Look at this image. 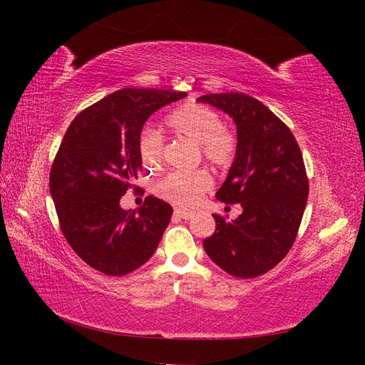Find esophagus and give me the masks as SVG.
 Here are the masks:
<instances>
[{
  "instance_id": "1",
  "label": "esophagus",
  "mask_w": 365,
  "mask_h": 365,
  "mask_svg": "<svg viewBox=\"0 0 365 365\" xmlns=\"http://www.w3.org/2000/svg\"><path fill=\"white\" fill-rule=\"evenodd\" d=\"M174 215L178 216V218H182V220H190V218H192V216H195V212L183 210V208H175Z\"/></svg>"
}]
</instances>
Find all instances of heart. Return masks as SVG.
Here are the masks:
<instances>
[{"instance_id": "1", "label": "heart", "mask_w": 365, "mask_h": 365, "mask_svg": "<svg viewBox=\"0 0 365 365\" xmlns=\"http://www.w3.org/2000/svg\"><path fill=\"white\" fill-rule=\"evenodd\" d=\"M168 127L178 136L197 141L202 157L216 168L232 165L237 153V138L224 127L221 115L204 105L187 103L168 115ZM138 147L145 165L157 168L165 160V139L150 127L139 133ZM212 177L205 169L173 170L158 183V195L175 205H191L210 190Z\"/></svg>"}]
</instances>
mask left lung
<instances>
[{"instance_id": "1", "label": "left lung", "mask_w": 365, "mask_h": 365, "mask_svg": "<svg viewBox=\"0 0 365 365\" xmlns=\"http://www.w3.org/2000/svg\"><path fill=\"white\" fill-rule=\"evenodd\" d=\"M197 100L235 122L237 155L216 199L243 207L234 221L213 215L216 229L204 250L226 273L257 277L289 254L298 235L309 195L304 160L290 128L257 98L224 92Z\"/></svg>"}]
</instances>
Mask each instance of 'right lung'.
Segmentation results:
<instances>
[{
    "instance_id": "obj_1",
    "label": "right lung",
    "mask_w": 365,
    "mask_h": 365,
    "mask_svg": "<svg viewBox=\"0 0 365 365\" xmlns=\"http://www.w3.org/2000/svg\"><path fill=\"white\" fill-rule=\"evenodd\" d=\"M187 92L125 88L88 106L68 125L50 170V192L68 245L89 267L123 276L152 257L173 207L147 196L120 208L143 168L138 139L150 115Z\"/></svg>"
}]
</instances>
